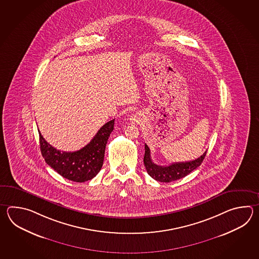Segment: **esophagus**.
<instances>
[{"instance_id":"esophagus-1","label":"esophagus","mask_w":259,"mask_h":259,"mask_svg":"<svg viewBox=\"0 0 259 259\" xmlns=\"http://www.w3.org/2000/svg\"><path fill=\"white\" fill-rule=\"evenodd\" d=\"M134 120H136V118H135V119H134Z\"/></svg>"}]
</instances>
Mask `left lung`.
<instances>
[{
    "label": "left lung",
    "mask_w": 259,
    "mask_h": 259,
    "mask_svg": "<svg viewBox=\"0 0 259 259\" xmlns=\"http://www.w3.org/2000/svg\"><path fill=\"white\" fill-rule=\"evenodd\" d=\"M145 154L143 156V162L145 168L150 176L154 179L155 181L160 182H170L180 180L182 178L187 176L192 171L197 168L199 165L202 164L204 156L206 154V151L198 158L188 161V162H179L173 163L169 165H158L154 164L151 158V152L148 145L145 144Z\"/></svg>",
    "instance_id": "obj_1"
}]
</instances>
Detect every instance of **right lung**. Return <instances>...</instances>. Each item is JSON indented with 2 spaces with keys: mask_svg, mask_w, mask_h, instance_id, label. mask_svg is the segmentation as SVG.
<instances>
[{
  "mask_svg": "<svg viewBox=\"0 0 259 259\" xmlns=\"http://www.w3.org/2000/svg\"><path fill=\"white\" fill-rule=\"evenodd\" d=\"M114 125L115 119L105 123L86 146L76 152L56 150L44 140L39 131L40 152L45 162L61 176L72 182H87L96 176L103 166L105 146Z\"/></svg>",
  "mask_w": 259,
  "mask_h": 259,
  "instance_id": "add662e5",
  "label": "right lung"
}]
</instances>
